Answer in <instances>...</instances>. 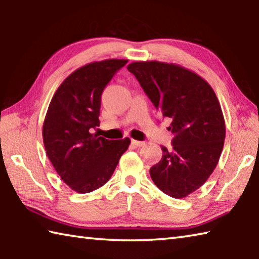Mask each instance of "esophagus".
Here are the masks:
<instances>
[{"label": "esophagus", "mask_w": 259, "mask_h": 259, "mask_svg": "<svg viewBox=\"0 0 259 259\" xmlns=\"http://www.w3.org/2000/svg\"><path fill=\"white\" fill-rule=\"evenodd\" d=\"M131 144H133L134 146L140 147V146H143L145 143H144V142H139V140H136V139H131Z\"/></svg>", "instance_id": "34e87169"}]
</instances>
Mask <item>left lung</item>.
I'll use <instances>...</instances> for the list:
<instances>
[{
  "label": "left lung",
  "instance_id": "1",
  "mask_svg": "<svg viewBox=\"0 0 259 259\" xmlns=\"http://www.w3.org/2000/svg\"><path fill=\"white\" fill-rule=\"evenodd\" d=\"M128 71L155 108L171 119L172 148L162 146V159L150 169L152 181L175 199H183L207 182L225 140L221 104L209 83L176 64L135 61Z\"/></svg>",
  "mask_w": 259,
  "mask_h": 259
}]
</instances>
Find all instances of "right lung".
I'll return each mask as SVG.
<instances>
[{
    "instance_id": "1",
    "label": "right lung",
    "mask_w": 259,
    "mask_h": 259,
    "mask_svg": "<svg viewBox=\"0 0 259 259\" xmlns=\"http://www.w3.org/2000/svg\"><path fill=\"white\" fill-rule=\"evenodd\" d=\"M126 59L94 61L65 78L43 122L47 155L64 183L81 194L108 182L130 139L108 140L91 131L99 125L100 98Z\"/></svg>"
}]
</instances>
